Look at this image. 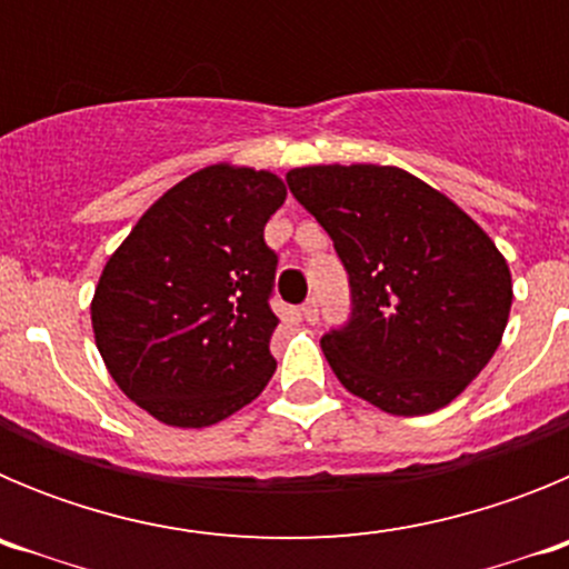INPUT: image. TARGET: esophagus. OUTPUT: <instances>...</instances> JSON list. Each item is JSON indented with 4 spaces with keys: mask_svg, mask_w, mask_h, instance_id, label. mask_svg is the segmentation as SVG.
<instances>
[{
    "mask_svg": "<svg viewBox=\"0 0 569 569\" xmlns=\"http://www.w3.org/2000/svg\"><path fill=\"white\" fill-rule=\"evenodd\" d=\"M301 313H305V321H310V325H316L319 321V299H308L305 301V308H301Z\"/></svg>",
    "mask_w": 569,
    "mask_h": 569,
    "instance_id": "34e87169",
    "label": "esophagus"
}]
</instances>
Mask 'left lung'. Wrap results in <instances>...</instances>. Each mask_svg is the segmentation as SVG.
I'll list each match as a JSON object with an SVG mask.
<instances>
[{
	"label": "left lung",
	"mask_w": 569,
	"mask_h": 569,
	"mask_svg": "<svg viewBox=\"0 0 569 569\" xmlns=\"http://www.w3.org/2000/svg\"><path fill=\"white\" fill-rule=\"evenodd\" d=\"M288 188L347 270L350 316L321 336L336 379L393 416L450 405L510 316V270L490 236L399 168L313 164L290 170Z\"/></svg>",
	"instance_id": "obj_1"
}]
</instances>
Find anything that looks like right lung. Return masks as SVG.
<instances>
[{"label": "right lung", "mask_w": 569, "mask_h": 569, "mask_svg": "<svg viewBox=\"0 0 569 569\" xmlns=\"http://www.w3.org/2000/svg\"><path fill=\"white\" fill-rule=\"evenodd\" d=\"M284 196L268 170L210 164L170 188L104 264L90 305L99 353L164 425H216L273 376L279 256L264 224Z\"/></svg>", "instance_id": "obj_1"}]
</instances>
